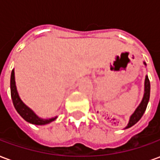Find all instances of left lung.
I'll return each mask as SVG.
<instances>
[{
  "label": "left lung",
  "instance_id": "1",
  "mask_svg": "<svg viewBox=\"0 0 160 160\" xmlns=\"http://www.w3.org/2000/svg\"><path fill=\"white\" fill-rule=\"evenodd\" d=\"M149 98H150V81H149V79H148V76L147 75L146 79H145V92L142 101H141L140 105L137 107V109L135 110V111L133 113V115L130 117V119H129V122H128V124L126 128L132 127L133 125H134L138 121L141 119V117L144 114L146 109H147L148 101H149Z\"/></svg>",
  "mask_w": 160,
  "mask_h": 160
}]
</instances>
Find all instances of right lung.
<instances>
[{
	"mask_svg": "<svg viewBox=\"0 0 160 160\" xmlns=\"http://www.w3.org/2000/svg\"><path fill=\"white\" fill-rule=\"evenodd\" d=\"M10 89H11V97H12V104L15 108L17 112L19 113L21 118H24L26 122H28L30 123L36 124V125H44V124L49 123L52 121H54L56 118H50V119H42L39 118L33 112L30 108L26 106L24 104L22 100L19 98V94L17 92L15 86V80H14V71L12 70L11 73V80H10Z\"/></svg>",
	"mask_w": 160,
	"mask_h": 160,
	"instance_id": "add662e5",
	"label": "right lung"
}]
</instances>
